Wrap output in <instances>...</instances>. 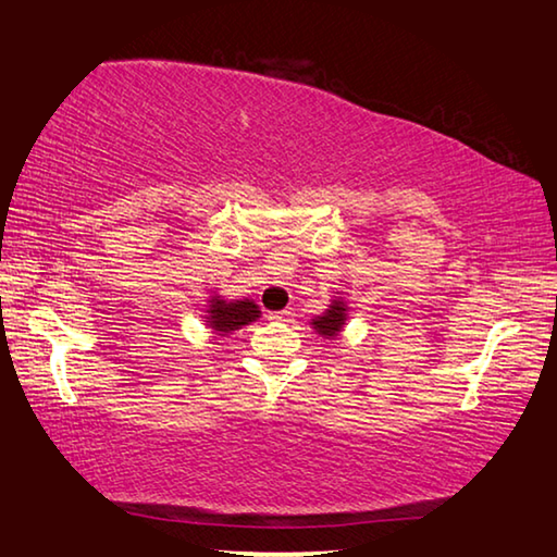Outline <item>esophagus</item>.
Instances as JSON below:
<instances>
[{"instance_id": "obj_1", "label": "esophagus", "mask_w": 557, "mask_h": 557, "mask_svg": "<svg viewBox=\"0 0 557 557\" xmlns=\"http://www.w3.org/2000/svg\"><path fill=\"white\" fill-rule=\"evenodd\" d=\"M293 310H278V312H271L269 314V320L271 322H283V324H288V322H293Z\"/></svg>"}]
</instances>
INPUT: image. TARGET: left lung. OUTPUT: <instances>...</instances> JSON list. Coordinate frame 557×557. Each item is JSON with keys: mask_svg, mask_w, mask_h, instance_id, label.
<instances>
[{"mask_svg": "<svg viewBox=\"0 0 557 557\" xmlns=\"http://www.w3.org/2000/svg\"><path fill=\"white\" fill-rule=\"evenodd\" d=\"M348 312H350L348 302L342 298V295H334L332 302H329V308L322 314H317L314 320L310 322V326L322 338L334 342V338L342 336V332H344V326L348 322Z\"/></svg>", "mask_w": 557, "mask_h": 557, "instance_id": "1", "label": "left lung"}]
</instances>
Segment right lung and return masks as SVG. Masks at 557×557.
<instances>
[{
  "mask_svg": "<svg viewBox=\"0 0 557 557\" xmlns=\"http://www.w3.org/2000/svg\"><path fill=\"white\" fill-rule=\"evenodd\" d=\"M203 322L211 329V334L215 336H228L235 334L237 329H243L247 324L257 322L262 317V310L259 305L249 298L240 300H228L219 293H211L207 300V310H203Z\"/></svg>",
  "mask_w": 557,
  "mask_h": 557,
  "instance_id": "1",
  "label": "right lung"
}]
</instances>
